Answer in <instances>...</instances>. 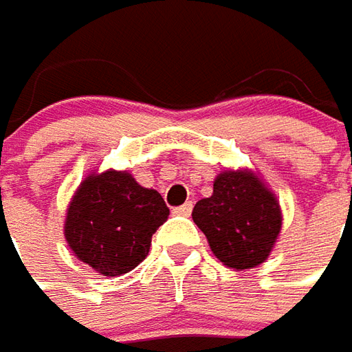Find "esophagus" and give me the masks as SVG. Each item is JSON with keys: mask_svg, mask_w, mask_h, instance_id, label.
Returning a JSON list of instances; mask_svg holds the SVG:
<instances>
[{"mask_svg": "<svg viewBox=\"0 0 352 352\" xmlns=\"http://www.w3.org/2000/svg\"><path fill=\"white\" fill-rule=\"evenodd\" d=\"M192 209H193L192 201H188V204L176 207V209H174V214H180V217H190V214H192Z\"/></svg>", "mask_w": 352, "mask_h": 352, "instance_id": "34e87169", "label": "esophagus"}]
</instances>
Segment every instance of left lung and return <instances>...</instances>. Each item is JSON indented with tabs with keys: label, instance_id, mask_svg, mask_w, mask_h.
<instances>
[{
	"label": "left lung",
	"instance_id": "obj_1",
	"mask_svg": "<svg viewBox=\"0 0 352 352\" xmlns=\"http://www.w3.org/2000/svg\"><path fill=\"white\" fill-rule=\"evenodd\" d=\"M192 217L217 259L236 271L270 258L283 226L277 195L250 168L219 172L211 197L199 199Z\"/></svg>",
	"mask_w": 352,
	"mask_h": 352
}]
</instances>
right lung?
Instances as JSON below:
<instances>
[{
  "label": "right lung",
  "mask_w": 352,
  "mask_h": 352,
  "mask_svg": "<svg viewBox=\"0 0 352 352\" xmlns=\"http://www.w3.org/2000/svg\"><path fill=\"white\" fill-rule=\"evenodd\" d=\"M168 214L162 195L127 170L91 172L67 205L63 236L79 261L116 277L147 258L151 238Z\"/></svg>",
  "instance_id": "right-lung-1"
}]
</instances>
